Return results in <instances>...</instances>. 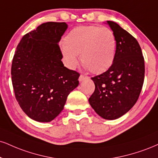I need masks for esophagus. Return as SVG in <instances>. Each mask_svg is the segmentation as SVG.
Listing matches in <instances>:
<instances>
[{"instance_id":"1","label":"esophagus","mask_w":158,"mask_h":158,"mask_svg":"<svg viewBox=\"0 0 158 158\" xmlns=\"http://www.w3.org/2000/svg\"><path fill=\"white\" fill-rule=\"evenodd\" d=\"M89 79L88 77H86V76H84V75H80V77L79 78V81H80V82H81V81H85V79Z\"/></svg>"}]
</instances>
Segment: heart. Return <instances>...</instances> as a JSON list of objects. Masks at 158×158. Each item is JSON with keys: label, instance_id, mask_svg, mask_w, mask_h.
<instances>
[{"label": "heart", "instance_id": "b5f03b06", "mask_svg": "<svg viewBox=\"0 0 158 158\" xmlns=\"http://www.w3.org/2000/svg\"><path fill=\"white\" fill-rule=\"evenodd\" d=\"M60 49L64 63L69 69L76 68L80 54L85 67L99 74L107 71L115 60L116 38L109 28L78 26L68 34Z\"/></svg>", "mask_w": 158, "mask_h": 158}]
</instances>
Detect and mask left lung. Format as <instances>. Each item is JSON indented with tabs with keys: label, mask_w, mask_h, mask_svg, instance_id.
<instances>
[{
	"label": "left lung",
	"mask_w": 158,
	"mask_h": 158,
	"mask_svg": "<svg viewBox=\"0 0 158 158\" xmlns=\"http://www.w3.org/2000/svg\"><path fill=\"white\" fill-rule=\"evenodd\" d=\"M106 24L116 38L115 60L107 71L91 78L95 91L88 101L99 116L115 120L126 114L138 101L143 84L145 66L135 38L116 23L107 21Z\"/></svg>",
	"instance_id": "left-lung-1"
}]
</instances>
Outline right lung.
<instances>
[{
  "label": "right lung",
  "mask_w": 158,
  "mask_h": 158,
  "mask_svg": "<svg viewBox=\"0 0 158 158\" xmlns=\"http://www.w3.org/2000/svg\"><path fill=\"white\" fill-rule=\"evenodd\" d=\"M68 27L66 23H45L25 35L17 46L11 71L15 98L36 121L54 120L79 85V73L61 61L58 43Z\"/></svg>",
  "instance_id": "1"
}]
</instances>
